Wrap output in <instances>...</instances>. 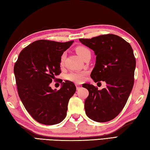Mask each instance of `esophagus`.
Listing matches in <instances>:
<instances>
[{"instance_id": "esophagus-1", "label": "esophagus", "mask_w": 150, "mask_h": 150, "mask_svg": "<svg viewBox=\"0 0 150 150\" xmlns=\"http://www.w3.org/2000/svg\"><path fill=\"white\" fill-rule=\"evenodd\" d=\"M76 88H77V90H79V89L82 88V86L81 84H76Z\"/></svg>"}]
</instances>
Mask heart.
<instances>
[{"label":"heart","mask_w":150,"mask_h":150,"mask_svg":"<svg viewBox=\"0 0 150 150\" xmlns=\"http://www.w3.org/2000/svg\"><path fill=\"white\" fill-rule=\"evenodd\" d=\"M76 53L81 57L82 59L84 60L87 57H91V51L88 47L84 46H79L75 48ZM66 57V53H63L60 59V64L63 65ZM87 72L86 71H71L67 74L66 78L67 80L74 82L75 83H81L84 80L85 76L86 75Z\"/></svg>","instance_id":"obj_1"}]
</instances>
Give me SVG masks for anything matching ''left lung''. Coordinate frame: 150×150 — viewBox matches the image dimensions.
Instances as JSON below:
<instances>
[{
  "mask_svg": "<svg viewBox=\"0 0 150 150\" xmlns=\"http://www.w3.org/2000/svg\"><path fill=\"white\" fill-rule=\"evenodd\" d=\"M79 40L96 55L91 77L95 82L106 83L101 90L92 84L82 85L89 91L84 103L86 114L96 122H108L120 113L132 90L136 66L133 49L122 38L113 34Z\"/></svg>",
  "mask_w": 150,
  "mask_h": 150,
  "instance_id": "1",
  "label": "left lung"
}]
</instances>
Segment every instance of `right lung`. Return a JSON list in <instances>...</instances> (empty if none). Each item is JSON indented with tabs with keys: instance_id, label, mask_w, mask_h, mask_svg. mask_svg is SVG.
I'll list each match as a JSON object with an SVG mask.
<instances>
[{
	"instance_id": "1",
	"label": "right lung",
	"mask_w": 150,
	"mask_h": 150,
	"mask_svg": "<svg viewBox=\"0 0 150 150\" xmlns=\"http://www.w3.org/2000/svg\"><path fill=\"white\" fill-rule=\"evenodd\" d=\"M73 42L36 40L21 51L15 64L18 96L28 112L40 124H59L66 116L69 100L76 91L75 84L61 82L58 91L50 84L61 73L60 57Z\"/></svg>"
}]
</instances>
